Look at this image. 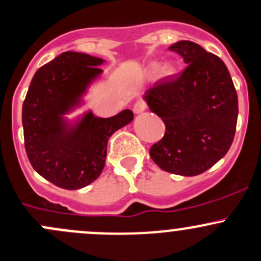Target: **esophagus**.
Wrapping results in <instances>:
<instances>
[{"instance_id": "esophagus-1", "label": "esophagus", "mask_w": 261, "mask_h": 261, "mask_svg": "<svg viewBox=\"0 0 261 261\" xmlns=\"http://www.w3.org/2000/svg\"><path fill=\"white\" fill-rule=\"evenodd\" d=\"M146 109H147V105L143 100H138V101H136V104H134L133 107L134 114H141V113H143Z\"/></svg>"}]
</instances>
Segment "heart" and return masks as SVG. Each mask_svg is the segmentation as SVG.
I'll return each instance as SVG.
<instances>
[{"mask_svg":"<svg viewBox=\"0 0 261 261\" xmlns=\"http://www.w3.org/2000/svg\"><path fill=\"white\" fill-rule=\"evenodd\" d=\"M157 68H159V66H157V64H154V66L152 67V69H153V71H156ZM172 73H174V68H172L171 66H164L161 69H160V76H162V77H169V76H171Z\"/></svg>","mask_w":261,"mask_h":261,"instance_id":"b5f03b06","label":"heart"}]
</instances>
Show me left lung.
<instances>
[{
	"mask_svg": "<svg viewBox=\"0 0 261 261\" xmlns=\"http://www.w3.org/2000/svg\"><path fill=\"white\" fill-rule=\"evenodd\" d=\"M169 49L182 57L187 68L160 80L144 94L149 110L166 125L149 156L165 171L195 176L228 152L239 115L237 94L219 57L189 40Z\"/></svg>",
	"mask_w": 261,
	"mask_h": 261,
	"instance_id": "1",
	"label": "left lung"
}]
</instances>
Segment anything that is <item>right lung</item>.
<instances>
[{
  "mask_svg": "<svg viewBox=\"0 0 261 261\" xmlns=\"http://www.w3.org/2000/svg\"><path fill=\"white\" fill-rule=\"evenodd\" d=\"M104 59L64 51L35 72L22 104L28 159L51 184L76 190L101 174L112 134L133 120L129 109L110 118L91 110L69 122L64 115L82 105L87 87L102 73Z\"/></svg>",
  "mask_w": 261,
  "mask_h": 261,
  "instance_id": "obj_1",
  "label": "right lung"
}]
</instances>
